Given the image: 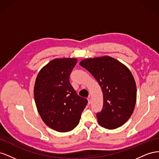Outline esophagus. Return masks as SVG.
I'll use <instances>...</instances> for the list:
<instances>
[{
	"label": "esophagus",
	"mask_w": 159,
	"mask_h": 159,
	"mask_svg": "<svg viewBox=\"0 0 159 159\" xmlns=\"http://www.w3.org/2000/svg\"><path fill=\"white\" fill-rule=\"evenodd\" d=\"M88 104H91V97H90V96L88 98Z\"/></svg>",
	"instance_id": "obj_1"
}]
</instances>
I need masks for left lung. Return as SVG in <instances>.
<instances>
[{"mask_svg": "<svg viewBox=\"0 0 159 159\" xmlns=\"http://www.w3.org/2000/svg\"><path fill=\"white\" fill-rule=\"evenodd\" d=\"M80 65L97 80L103 95V109L97 113L101 126L115 129L131 116L137 100V88L127 66L110 56L84 59Z\"/></svg>", "mask_w": 159, "mask_h": 159, "instance_id": "1", "label": "left lung"}]
</instances>
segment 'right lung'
Returning <instances> with one entry per match:
<instances>
[{
    "label": "right lung",
    "instance_id": "right-lung-1",
    "mask_svg": "<svg viewBox=\"0 0 159 159\" xmlns=\"http://www.w3.org/2000/svg\"><path fill=\"white\" fill-rule=\"evenodd\" d=\"M76 58H56L40 70L34 88L38 111L46 125L68 132L80 123L88 100L80 97L70 82Z\"/></svg>",
    "mask_w": 159,
    "mask_h": 159
}]
</instances>
